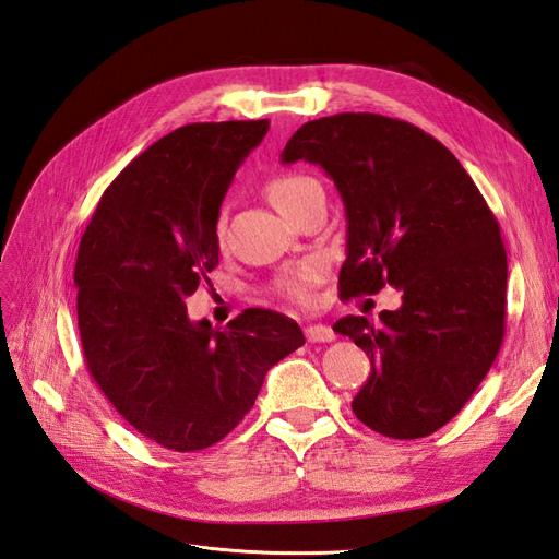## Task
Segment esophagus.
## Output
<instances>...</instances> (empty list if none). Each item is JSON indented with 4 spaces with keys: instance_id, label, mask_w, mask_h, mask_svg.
<instances>
[{
    "instance_id": "obj_1",
    "label": "esophagus",
    "mask_w": 559,
    "mask_h": 559,
    "mask_svg": "<svg viewBox=\"0 0 559 559\" xmlns=\"http://www.w3.org/2000/svg\"><path fill=\"white\" fill-rule=\"evenodd\" d=\"M306 337H308L310 343H331L333 337H335V333H333V329L326 326V324H310V326L306 329Z\"/></svg>"
}]
</instances>
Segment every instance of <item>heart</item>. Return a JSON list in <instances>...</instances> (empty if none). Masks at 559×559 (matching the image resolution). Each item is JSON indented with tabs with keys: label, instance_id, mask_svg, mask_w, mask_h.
I'll list each match as a JSON object with an SVG mask.
<instances>
[{
	"label": "heart",
	"instance_id": "obj_1",
	"mask_svg": "<svg viewBox=\"0 0 559 559\" xmlns=\"http://www.w3.org/2000/svg\"><path fill=\"white\" fill-rule=\"evenodd\" d=\"M314 186L319 183L306 175H277L265 181L263 193L270 200V205L289 218L302 202V198H306ZM214 238L218 245L224 242V218H218L216 222ZM319 277H321V265L317 261L298 263L292 270H286V273L277 280V292L286 298H292L294 302H308L312 298V289L319 282Z\"/></svg>",
	"mask_w": 559,
	"mask_h": 559
}]
</instances>
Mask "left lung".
<instances>
[{
	"label": "left lung",
	"instance_id": "obj_1",
	"mask_svg": "<svg viewBox=\"0 0 559 559\" xmlns=\"http://www.w3.org/2000/svg\"><path fill=\"white\" fill-rule=\"evenodd\" d=\"M296 160L324 167L345 202L341 298L403 292L380 324L335 321L370 359L352 411L382 436L425 438L464 408L503 341L509 263L497 216L462 163L399 118H317L282 151V163Z\"/></svg>",
	"mask_w": 559,
	"mask_h": 559
}]
</instances>
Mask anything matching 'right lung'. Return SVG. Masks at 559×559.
<instances>
[{
	"mask_svg": "<svg viewBox=\"0 0 559 559\" xmlns=\"http://www.w3.org/2000/svg\"><path fill=\"white\" fill-rule=\"evenodd\" d=\"M267 128L261 118L165 134L109 183L81 235L74 284L88 373L134 431L167 450L222 441L267 370L306 343L273 310L249 308L214 329L183 302L210 284L218 207Z\"/></svg>",
	"mask_w": 559,
	"mask_h": 559,
	"instance_id": "right-lung-1",
	"label": "right lung"
}]
</instances>
